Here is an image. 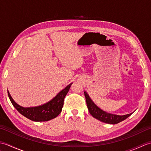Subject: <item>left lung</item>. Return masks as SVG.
Instances as JSON below:
<instances>
[{
	"mask_svg": "<svg viewBox=\"0 0 151 151\" xmlns=\"http://www.w3.org/2000/svg\"><path fill=\"white\" fill-rule=\"evenodd\" d=\"M84 95L89 113L94 118L103 122V123L113 124H117L126 119L127 118L129 117L132 114V113L124 115H118L107 113V112L102 110L101 109L98 108L93 103V102L91 101V99L89 97V95L86 91H84Z\"/></svg>",
	"mask_w": 151,
	"mask_h": 151,
	"instance_id": "left-lung-1",
	"label": "left lung"
}]
</instances>
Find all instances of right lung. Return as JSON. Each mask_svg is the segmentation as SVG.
<instances>
[{
	"label": "right lung",
	"mask_w": 151,
	"mask_h": 151,
	"mask_svg": "<svg viewBox=\"0 0 151 151\" xmlns=\"http://www.w3.org/2000/svg\"><path fill=\"white\" fill-rule=\"evenodd\" d=\"M71 84H70L67 86L65 89L60 91L52 101L37 107H22L13 100L8 91V94L13 106L19 113L24 115V117L33 121H47L56 117L61 113L63 106L64 99L68 93Z\"/></svg>",
	"instance_id": "right-lung-1"
}]
</instances>
